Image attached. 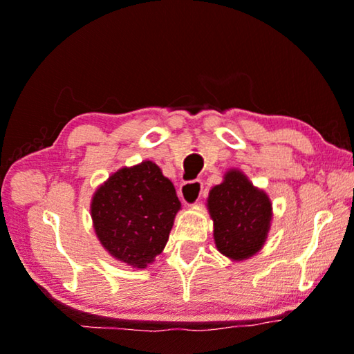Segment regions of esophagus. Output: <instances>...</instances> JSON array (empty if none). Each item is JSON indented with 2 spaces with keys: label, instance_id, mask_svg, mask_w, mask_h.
I'll return each instance as SVG.
<instances>
[{
  "label": "esophagus",
  "instance_id": "esophagus-1",
  "mask_svg": "<svg viewBox=\"0 0 354 354\" xmlns=\"http://www.w3.org/2000/svg\"><path fill=\"white\" fill-rule=\"evenodd\" d=\"M203 195V182L201 180H188L183 182L178 190V196L185 205H195Z\"/></svg>",
  "mask_w": 354,
  "mask_h": 354
}]
</instances>
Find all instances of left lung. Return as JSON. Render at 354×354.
<instances>
[{
    "label": "left lung",
    "mask_w": 354,
    "mask_h": 354,
    "mask_svg": "<svg viewBox=\"0 0 354 354\" xmlns=\"http://www.w3.org/2000/svg\"><path fill=\"white\" fill-rule=\"evenodd\" d=\"M207 207L214 221L216 246L222 254L241 261L258 253L268 239L272 217L264 192L251 185L240 171H230L209 192Z\"/></svg>",
    "instance_id": "left-lung-1"
}]
</instances>
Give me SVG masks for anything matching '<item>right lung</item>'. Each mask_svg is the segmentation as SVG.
<instances>
[{"mask_svg":"<svg viewBox=\"0 0 354 354\" xmlns=\"http://www.w3.org/2000/svg\"><path fill=\"white\" fill-rule=\"evenodd\" d=\"M180 209L172 182L145 161L113 174L91 201V219L101 245L115 259L145 268L169 240Z\"/></svg>","mask_w":354,"mask_h":354,"instance_id":"1","label":"right lung"}]
</instances>
